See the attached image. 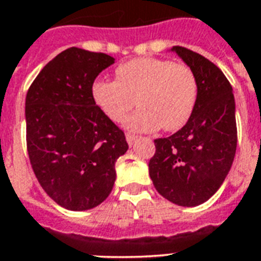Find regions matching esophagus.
Returning a JSON list of instances; mask_svg holds the SVG:
<instances>
[{"instance_id":"1","label":"esophagus","mask_w":261,"mask_h":261,"mask_svg":"<svg viewBox=\"0 0 261 261\" xmlns=\"http://www.w3.org/2000/svg\"><path fill=\"white\" fill-rule=\"evenodd\" d=\"M126 139H127V142H128V145H130V146H133V145L135 143V141L138 139V137H137L135 134H130V133H127Z\"/></svg>"}]
</instances>
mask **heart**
Listing matches in <instances>:
<instances>
[{"label": "heart", "instance_id": "heart-1", "mask_svg": "<svg viewBox=\"0 0 261 261\" xmlns=\"http://www.w3.org/2000/svg\"><path fill=\"white\" fill-rule=\"evenodd\" d=\"M94 102L114 122H122L135 106L126 127L139 133L180 130L194 112L198 80L186 63L169 59L138 58L123 63L115 81L98 80L92 87Z\"/></svg>", "mask_w": 261, "mask_h": 261}]
</instances>
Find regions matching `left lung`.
<instances>
[{"label":"left lung","instance_id":"obj_1","mask_svg":"<svg viewBox=\"0 0 261 261\" xmlns=\"http://www.w3.org/2000/svg\"><path fill=\"white\" fill-rule=\"evenodd\" d=\"M198 80V100L186 126L155 139L149 174L155 190L182 207L202 204L219 190L237 147L233 88L219 67L203 55L174 46Z\"/></svg>","mask_w":261,"mask_h":261}]
</instances>
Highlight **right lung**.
Here are the masks:
<instances>
[{
    "label": "right lung",
    "mask_w": 261,
    "mask_h": 261,
    "mask_svg": "<svg viewBox=\"0 0 261 261\" xmlns=\"http://www.w3.org/2000/svg\"><path fill=\"white\" fill-rule=\"evenodd\" d=\"M114 62L70 47L43 67L27 93L31 165L46 194L67 210L104 202L114 188L115 163L128 149L124 133L92 96L96 77Z\"/></svg>",
    "instance_id": "add662e5"
}]
</instances>
